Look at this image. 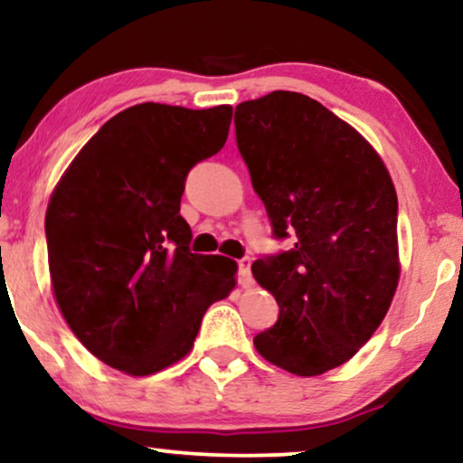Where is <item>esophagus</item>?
I'll return each mask as SVG.
<instances>
[{
  "label": "esophagus",
  "instance_id": "esophagus-1",
  "mask_svg": "<svg viewBox=\"0 0 463 463\" xmlns=\"http://www.w3.org/2000/svg\"><path fill=\"white\" fill-rule=\"evenodd\" d=\"M238 283L242 287L253 285V274H250V260L249 257H242L238 261Z\"/></svg>",
  "mask_w": 463,
  "mask_h": 463
}]
</instances>
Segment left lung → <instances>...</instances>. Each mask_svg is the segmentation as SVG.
I'll return each instance as SVG.
<instances>
[{
    "label": "left lung",
    "instance_id": "left-lung-1",
    "mask_svg": "<svg viewBox=\"0 0 463 463\" xmlns=\"http://www.w3.org/2000/svg\"><path fill=\"white\" fill-rule=\"evenodd\" d=\"M233 123L274 238H296L293 249L253 263L280 308L255 349L291 374H323L370 340L398 287L392 176L349 123L308 95L242 101Z\"/></svg>",
    "mask_w": 463,
    "mask_h": 463
}]
</instances>
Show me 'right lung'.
Wrapping results in <instances>:
<instances>
[{
    "mask_svg": "<svg viewBox=\"0 0 463 463\" xmlns=\"http://www.w3.org/2000/svg\"><path fill=\"white\" fill-rule=\"evenodd\" d=\"M232 106L118 112L76 155L46 210L55 299L101 362L146 376L183 359L236 261L191 253L180 197L191 167L227 140Z\"/></svg>",
    "mask_w": 463,
    "mask_h": 463,
    "instance_id": "right-lung-1",
    "label": "right lung"
}]
</instances>
